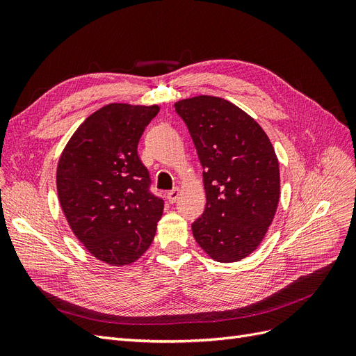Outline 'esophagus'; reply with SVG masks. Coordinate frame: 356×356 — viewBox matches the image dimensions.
I'll return each instance as SVG.
<instances>
[{"label":"esophagus","instance_id":"1","mask_svg":"<svg viewBox=\"0 0 356 356\" xmlns=\"http://www.w3.org/2000/svg\"><path fill=\"white\" fill-rule=\"evenodd\" d=\"M178 197H179V188H172V190L168 193V200H169V203H175Z\"/></svg>","mask_w":356,"mask_h":356}]
</instances>
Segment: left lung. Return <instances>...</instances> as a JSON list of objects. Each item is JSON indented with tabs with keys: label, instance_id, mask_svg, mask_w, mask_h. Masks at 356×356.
Masks as SVG:
<instances>
[{
	"label": "left lung",
	"instance_id": "1",
	"mask_svg": "<svg viewBox=\"0 0 356 356\" xmlns=\"http://www.w3.org/2000/svg\"><path fill=\"white\" fill-rule=\"evenodd\" d=\"M175 111L195 143L207 191L193 236L215 261H239L261 243L277 208L273 145L252 117L217 96L178 101Z\"/></svg>",
	"mask_w": 356,
	"mask_h": 356
}]
</instances>
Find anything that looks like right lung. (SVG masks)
I'll use <instances>...</instances> for the list:
<instances>
[{
    "label": "right lung",
    "mask_w": 356,
    "mask_h": 356,
    "mask_svg": "<svg viewBox=\"0 0 356 356\" xmlns=\"http://www.w3.org/2000/svg\"><path fill=\"white\" fill-rule=\"evenodd\" d=\"M159 106L110 104L79 126L59 159L58 196L70 227L93 257L111 266L136 261L152 245L163 199L138 156Z\"/></svg>",
    "instance_id": "obj_1"
}]
</instances>
